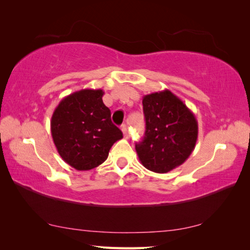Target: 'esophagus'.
Masks as SVG:
<instances>
[{"instance_id": "obj_1", "label": "esophagus", "mask_w": 250, "mask_h": 250, "mask_svg": "<svg viewBox=\"0 0 250 250\" xmlns=\"http://www.w3.org/2000/svg\"><path fill=\"white\" fill-rule=\"evenodd\" d=\"M121 131H122V133H124V136L125 137V139H128V136H129L128 126H126L125 125H121Z\"/></svg>"}]
</instances>
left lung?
Returning a JSON list of instances; mask_svg holds the SVG:
<instances>
[{
	"mask_svg": "<svg viewBox=\"0 0 250 250\" xmlns=\"http://www.w3.org/2000/svg\"><path fill=\"white\" fill-rule=\"evenodd\" d=\"M143 110L145 136L135 145L141 163L159 174L182 166L198 141L199 126L194 114L167 89L144 95Z\"/></svg>",
	"mask_w": 250,
	"mask_h": 250,
	"instance_id": "8db88e82",
	"label": "left lung"
}]
</instances>
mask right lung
Here are the masks:
<instances>
[{
    "label": "right lung",
    "mask_w": 250,
    "mask_h": 250,
    "mask_svg": "<svg viewBox=\"0 0 250 250\" xmlns=\"http://www.w3.org/2000/svg\"><path fill=\"white\" fill-rule=\"evenodd\" d=\"M102 89H83L63 98L51 116L50 130L63 161L77 171L102 164L122 132L113 125Z\"/></svg>",
    "instance_id": "obj_1"
}]
</instances>
